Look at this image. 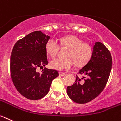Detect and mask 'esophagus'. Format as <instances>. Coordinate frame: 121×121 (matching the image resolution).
Returning <instances> with one entry per match:
<instances>
[{"label":"esophagus","mask_w":121,"mask_h":121,"mask_svg":"<svg viewBox=\"0 0 121 121\" xmlns=\"http://www.w3.org/2000/svg\"><path fill=\"white\" fill-rule=\"evenodd\" d=\"M65 75H66V73H65L61 72H59V75L60 76H61V77H63V76Z\"/></svg>","instance_id":"34e87169"}]
</instances>
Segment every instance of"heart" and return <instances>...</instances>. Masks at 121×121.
Wrapping results in <instances>:
<instances>
[{"instance_id": "obj_1", "label": "heart", "mask_w": 121, "mask_h": 121, "mask_svg": "<svg viewBox=\"0 0 121 121\" xmlns=\"http://www.w3.org/2000/svg\"><path fill=\"white\" fill-rule=\"evenodd\" d=\"M62 47L68 48L66 58H55L50 61L49 66L55 70H66L71 69L75 65L82 66L89 61L92 58L93 49L89 43H84L81 39L75 35H67L60 40ZM45 49L51 57H54L59 49V44L54 39L46 42Z\"/></svg>"}]
</instances>
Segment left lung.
<instances>
[{
    "instance_id": "1",
    "label": "left lung",
    "mask_w": 121,
    "mask_h": 121,
    "mask_svg": "<svg viewBox=\"0 0 121 121\" xmlns=\"http://www.w3.org/2000/svg\"><path fill=\"white\" fill-rule=\"evenodd\" d=\"M112 67L110 52L104 44L96 42L92 58L79 70L83 75L77 77L75 84L67 87V93L73 101L84 104L97 97L105 87Z\"/></svg>"
}]
</instances>
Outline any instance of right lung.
Returning <instances> with one entry per match:
<instances>
[{
  "label": "right lung",
  "instance_id": "add662e5",
  "mask_svg": "<svg viewBox=\"0 0 121 121\" xmlns=\"http://www.w3.org/2000/svg\"><path fill=\"white\" fill-rule=\"evenodd\" d=\"M50 37L41 31H34L17 41L11 55V76L19 93L31 100L45 96L49 91L52 80L58 76L57 70L44 67L41 73L37 67L48 64L46 42Z\"/></svg>",
  "mask_w": 121,
  "mask_h": 121
}]
</instances>
